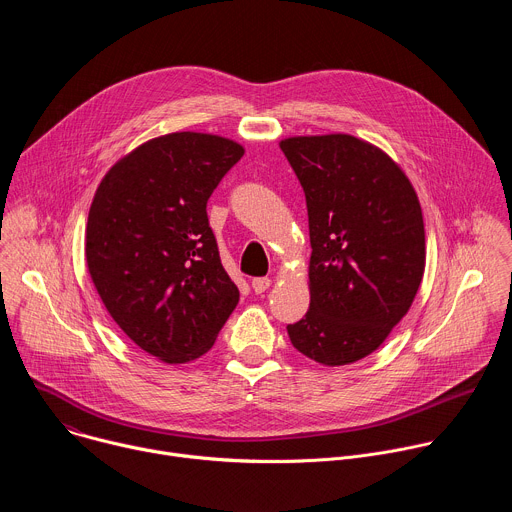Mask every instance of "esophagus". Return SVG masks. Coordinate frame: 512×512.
Wrapping results in <instances>:
<instances>
[{"label":"esophagus","mask_w":512,"mask_h":512,"mask_svg":"<svg viewBox=\"0 0 512 512\" xmlns=\"http://www.w3.org/2000/svg\"><path fill=\"white\" fill-rule=\"evenodd\" d=\"M269 285H271V279H269V277H255V279L251 281V287H253L255 294H263L265 289H269Z\"/></svg>","instance_id":"1"}]
</instances>
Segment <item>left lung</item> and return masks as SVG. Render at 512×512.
<instances>
[{"instance_id":"1","label":"left lung","mask_w":512,"mask_h":512,"mask_svg":"<svg viewBox=\"0 0 512 512\" xmlns=\"http://www.w3.org/2000/svg\"><path fill=\"white\" fill-rule=\"evenodd\" d=\"M308 206L310 310L287 326L294 348L340 367L375 352L409 312L425 269V231L405 172L346 133L279 143Z\"/></svg>"}]
</instances>
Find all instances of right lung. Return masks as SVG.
I'll use <instances>...</instances> for the list:
<instances>
[{
  "label": "right lung",
  "mask_w": 512,
  "mask_h": 512,
  "mask_svg": "<svg viewBox=\"0 0 512 512\" xmlns=\"http://www.w3.org/2000/svg\"><path fill=\"white\" fill-rule=\"evenodd\" d=\"M245 150L178 131L141 143L101 180L87 223L91 279L117 326L180 364L208 352L239 304L206 202Z\"/></svg>",
  "instance_id": "add662e5"
}]
</instances>
